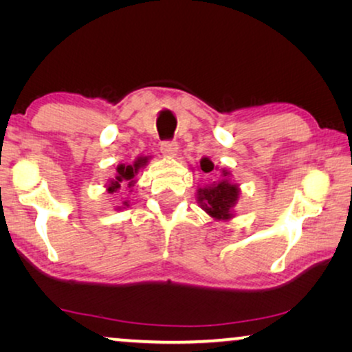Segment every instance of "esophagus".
<instances>
[{"instance_id":"1","label":"esophagus","mask_w":352,"mask_h":352,"mask_svg":"<svg viewBox=\"0 0 352 352\" xmlns=\"http://www.w3.org/2000/svg\"><path fill=\"white\" fill-rule=\"evenodd\" d=\"M160 151L165 153V155H176L177 142L176 141H162Z\"/></svg>"}]
</instances>
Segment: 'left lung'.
Listing matches in <instances>:
<instances>
[{
  "instance_id": "1",
  "label": "left lung",
  "mask_w": 352,
  "mask_h": 352,
  "mask_svg": "<svg viewBox=\"0 0 352 352\" xmlns=\"http://www.w3.org/2000/svg\"><path fill=\"white\" fill-rule=\"evenodd\" d=\"M201 170L205 173L213 171V163H211L208 158H204L200 162ZM228 173H224V176ZM239 199V187L230 184L228 181H221L219 184H213L210 187H204V189H199V200L206 213L213 216L216 219H229L230 210L235 205V201Z\"/></svg>"
}]
</instances>
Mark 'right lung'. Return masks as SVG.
Returning a JSON list of instances; mask_svg holds the SVG:
<instances>
[{"mask_svg":"<svg viewBox=\"0 0 352 352\" xmlns=\"http://www.w3.org/2000/svg\"><path fill=\"white\" fill-rule=\"evenodd\" d=\"M146 162V160H138L136 163H134V165L131 166V165H128V166H118V176H117V179L115 181H112L110 182V186H109V192H115V190H118L120 189V182H122L123 179H126V181H129V179H133L134 177V173L138 171V168L142 165V163ZM133 182V181H131Z\"/></svg>","mask_w":352,"mask_h":352,"instance_id":"1","label":"right lung"}]
</instances>
